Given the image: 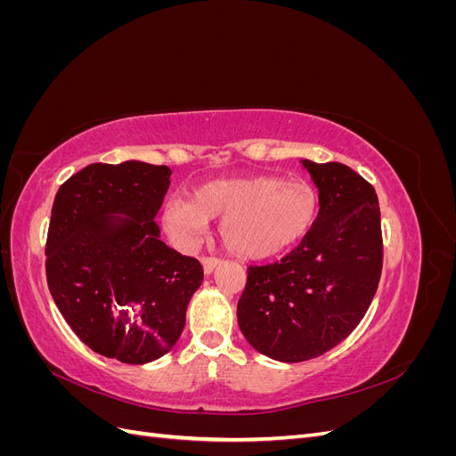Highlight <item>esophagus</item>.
<instances>
[{"mask_svg": "<svg viewBox=\"0 0 456 456\" xmlns=\"http://www.w3.org/2000/svg\"><path fill=\"white\" fill-rule=\"evenodd\" d=\"M201 265H203V272L207 275H211L215 272V268L220 265L218 258H213V256H203L201 258Z\"/></svg>", "mask_w": 456, "mask_h": 456, "instance_id": "34e87169", "label": "esophagus"}]
</instances>
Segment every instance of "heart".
<instances>
[{"label":"heart","instance_id":"heart-1","mask_svg":"<svg viewBox=\"0 0 456 456\" xmlns=\"http://www.w3.org/2000/svg\"><path fill=\"white\" fill-rule=\"evenodd\" d=\"M320 213V194L306 178L258 175L220 178L194 191V198H169L161 223L176 245L190 249L218 220V238L245 260H262L305 240Z\"/></svg>","mask_w":456,"mask_h":456}]
</instances>
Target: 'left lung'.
Wrapping results in <instances>:
<instances>
[{"label": "left lung", "mask_w": 456, "mask_h": 456, "mask_svg": "<svg viewBox=\"0 0 456 456\" xmlns=\"http://www.w3.org/2000/svg\"><path fill=\"white\" fill-rule=\"evenodd\" d=\"M320 191V215L297 249L249 266L238 302L245 340L275 362L323 355L363 320L382 272L377 191L342 163L300 159Z\"/></svg>", "instance_id": "8db88e82"}]
</instances>
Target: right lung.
Returning <instances> with one entry per match:
<instances>
[{
  "label": "right lung",
  "mask_w": 456,
  "mask_h": 456,
  "mask_svg": "<svg viewBox=\"0 0 456 456\" xmlns=\"http://www.w3.org/2000/svg\"><path fill=\"white\" fill-rule=\"evenodd\" d=\"M167 165L93 163L59 188L47 283L66 323L104 357L144 365L173 350L203 281L196 258L165 245L156 213Z\"/></svg>",
  "instance_id": "1"
}]
</instances>
